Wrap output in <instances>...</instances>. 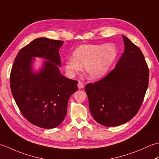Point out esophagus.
I'll return each mask as SVG.
<instances>
[{
	"instance_id": "obj_1",
	"label": "esophagus",
	"mask_w": 159,
	"mask_h": 159,
	"mask_svg": "<svg viewBox=\"0 0 159 159\" xmlns=\"http://www.w3.org/2000/svg\"><path fill=\"white\" fill-rule=\"evenodd\" d=\"M84 87V85L81 83V82H79V83H78V88L79 89H82Z\"/></svg>"
}]
</instances>
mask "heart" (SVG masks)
<instances>
[{
    "label": "heart",
    "instance_id": "b5f03b06",
    "mask_svg": "<svg viewBox=\"0 0 159 159\" xmlns=\"http://www.w3.org/2000/svg\"><path fill=\"white\" fill-rule=\"evenodd\" d=\"M117 57L116 46L108 44H83L74 50L71 58L64 62L67 74L74 76L84 67V74L90 80L105 76Z\"/></svg>",
    "mask_w": 159,
    "mask_h": 159
}]
</instances>
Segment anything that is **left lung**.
<instances>
[{"mask_svg": "<svg viewBox=\"0 0 159 159\" xmlns=\"http://www.w3.org/2000/svg\"><path fill=\"white\" fill-rule=\"evenodd\" d=\"M122 38L124 51L116 67L85 89L93 119L104 126H120L135 116L149 82V69L141 50L126 36Z\"/></svg>", "mask_w": 159, "mask_h": 159, "instance_id": "left-lung-1", "label": "left lung"}]
</instances>
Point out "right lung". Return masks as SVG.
<instances>
[{"instance_id":"add662e5","label":"right lung","mask_w":159,"mask_h":159,"mask_svg":"<svg viewBox=\"0 0 159 159\" xmlns=\"http://www.w3.org/2000/svg\"><path fill=\"white\" fill-rule=\"evenodd\" d=\"M63 41L39 38L20 50L10 75L13 98L23 116L42 128H54L63 121L70 96L78 81L63 76L59 50ZM34 57L46 59L38 72L32 69Z\"/></svg>"}]
</instances>
